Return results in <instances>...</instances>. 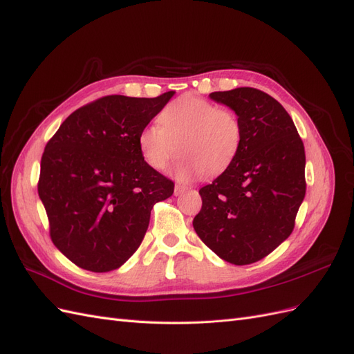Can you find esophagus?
<instances>
[{
  "label": "esophagus",
  "mask_w": 354,
  "mask_h": 354,
  "mask_svg": "<svg viewBox=\"0 0 354 354\" xmlns=\"http://www.w3.org/2000/svg\"><path fill=\"white\" fill-rule=\"evenodd\" d=\"M189 189H190L189 186H183V185H176V187H174V195H176V196L183 195L185 192H187Z\"/></svg>",
  "instance_id": "obj_1"
}]
</instances>
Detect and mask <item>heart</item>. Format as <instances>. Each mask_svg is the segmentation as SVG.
Listing matches in <instances>:
<instances>
[{"label": "heart", "instance_id": "obj_1", "mask_svg": "<svg viewBox=\"0 0 354 354\" xmlns=\"http://www.w3.org/2000/svg\"><path fill=\"white\" fill-rule=\"evenodd\" d=\"M138 134V147L149 167L162 171L178 153L180 178L216 177L238 158L243 130L239 116L230 109L196 94H183L168 103Z\"/></svg>", "mask_w": 354, "mask_h": 354}]
</instances>
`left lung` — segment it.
Here are the masks:
<instances>
[{"label":"left lung","instance_id":"8db88e82","mask_svg":"<svg viewBox=\"0 0 354 354\" xmlns=\"http://www.w3.org/2000/svg\"><path fill=\"white\" fill-rule=\"evenodd\" d=\"M209 97L239 116L243 137L232 167L199 189L194 227L224 261L252 264L294 230L306 195L304 145L283 106L261 90L241 87Z\"/></svg>","mask_w":354,"mask_h":354}]
</instances>
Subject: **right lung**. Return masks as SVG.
I'll use <instances>...</instances> for the list:
<instances>
[{
    "instance_id": "1",
    "label": "right lung",
    "mask_w": 354,
    "mask_h": 354,
    "mask_svg": "<svg viewBox=\"0 0 354 354\" xmlns=\"http://www.w3.org/2000/svg\"><path fill=\"white\" fill-rule=\"evenodd\" d=\"M173 94L104 95L71 113L47 142L38 195L53 243L81 269L121 267L140 246L155 203L173 195V180L138 147V134Z\"/></svg>"
}]
</instances>
